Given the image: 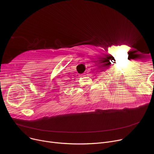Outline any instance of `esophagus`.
<instances>
[{"label": "esophagus", "instance_id": "1", "mask_svg": "<svg viewBox=\"0 0 154 154\" xmlns=\"http://www.w3.org/2000/svg\"><path fill=\"white\" fill-rule=\"evenodd\" d=\"M84 75H85V74H82V76H84Z\"/></svg>", "mask_w": 154, "mask_h": 154}]
</instances>
